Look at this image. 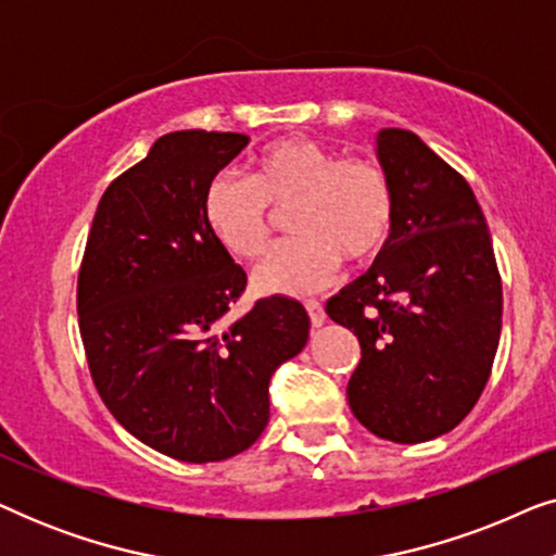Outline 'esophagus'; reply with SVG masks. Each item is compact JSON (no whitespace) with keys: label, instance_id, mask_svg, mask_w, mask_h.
Segmentation results:
<instances>
[{"label":"esophagus","instance_id":"1","mask_svg":"<svg viewBox=\"0 0 556 556\" xmlns=\"http://www.w3.org/2000/svg\"><path fill=\"white\" fill-rule=\"evenodd\" d=\"M306 311H308V318H311V326H324L326 321V311L318 301H306Z\"/></svg>","mask_w":556,"mask_h":556}]
</instances>
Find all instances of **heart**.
I'll use <instances>...</instances> for the list:
<instances>
[{"label": "heart", "instance_id": "heart-1", "mask_svg": "<svg viewBox=\"0 0 556 556\" xmlns=\"http://www.w3.org/2000/svg\"><path fill=\"white\" fill-rule=\"evenodd\" d=\"M295 238L257 263L265 293L308 295L329 288L346 263L382 253L394 230L392 181L371 159L344 156L306 136L270 141L253 156V174L219 172L202 194L207 230L235 257H257L268 245L276 210H291Z\"/></svg>", "mask_w": 556, "mask_h": 556}]
</instances>
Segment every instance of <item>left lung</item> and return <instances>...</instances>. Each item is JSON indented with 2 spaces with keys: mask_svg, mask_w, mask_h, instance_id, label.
Returning a JSON list of instances; mask_svg holds the SVG:
<instances>
[{
  "mask_svg": "<svg viewBox=\"0 0 556 556\" xmlns=\"http://www.w3.org/2000/svg\"><path fill=\"white\" fill-rule=\"evenodd\" d=\"M397 215L371 268L326 303L359 339L349 407L377 438L425 443L481 397L501 337V276L468 181L420 136L382 128Z\"/></svg>",
  "mask_w": 556,
  "mask_h": 556,
  "instance_id": "8db88e82",
  "label": "left lung"
}]
</instances>
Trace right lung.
<instances>
[{"label": "right lung", "instance_id": "obj_1", "mask_svg": "<svg viewBox=\"0 0 556 556\" xmlns=\"http://www.w3.org/2000/svg\"><path fill=\"white\" fill-rule=\"evenodd\" d=\"M248 141L162 136L103 192L78 273L98 394L134 438L185 463L248 451L268 425L273 371L308 341L306 308L283 295L223 321L248 276L204 225L202 194Z\"/></svg>", "mask_w": 556, "mask_h": 556}]
</instances>
